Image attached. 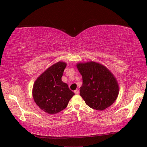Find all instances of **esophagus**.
Listing matches in <instances>:
<instances>
[{"mask_svg": "<svg viewBox=\"0 0 147 147\" xmlns=\"http://www.w3.org/2000/svg\"><path fill=\"white\" fill-rule=\"evenodd\" d=\"M74 92H75V94H79V90H77V89L76 90H75V91H74Z\"/></svg>", "mask_w": 147, "mask_h": 147, "instance_id": "obj_1", "label": "esophagus"}]
</instances>
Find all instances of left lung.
Instances as JSON below:
<instances>
[{"label":"left lung","instance_id":"obj_1","mask_svg":"<svg viewBox=\"0 0 147 147\" xmlns=\"http://www.w3.org/2000/svg\"><path fill=\"white\" fill-rule=\"evenodd\" d=\"M83 84L80 96L90 107L103 110L117 99L119 88L113 74L105 66L95 62L77 64Z\"/></svg>","mask_w":147,"mask_h":147}]
</instances>
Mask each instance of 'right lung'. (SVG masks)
<instances>
[{
	"mask_svg": "<svg viewBox=\"0 0 147 147\" xmlns=\"http://www.w3.org/2000/svg\"><path fill=\"white\" fill-rule=\"evenodd\" d=\"M66 64L59 62L49 67L35 82L32 94L34 101L49 114L61 112L67 106L75 94L62 81Z\"/></svg>",
	"mask_w": 147,
	"mask_h": 147,
	"instance_id": "1",
	"label": "right lung"
}]
</instances>
